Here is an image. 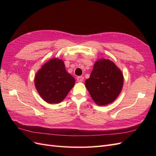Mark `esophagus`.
Segmentation results:
<instances>
[{
  "mask_svg": "<svg viewBox=\"0 0 156 156\" xmlns=\"http://www.w3.org/2000/svg\"><path fill=\"white\" fill-rule=\"evenodd\" d=\"M84 80V77L82 76H79L77 77V82H83Z\"/></svg>",
  "mask_w": 156,
  "mask_h": 156,
  "instance_id": "esophagus-1",
  "label": "esophagus"
}]
</instances>
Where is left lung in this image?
Returning a JSON list of instances; mask_svg holds the SVG:
<instances>
[{"mask_svg":"<svg viewBox=\"0 0 156 156\" xmlns=\"http://www.w3.org/2000/svg\"><path fill=\"white\" fill-rule=\"evenodd\" d=\"M121 71L109 60L96 61L85 86L93 100L99 105H105L115 100L123 86Z\"/></svg>","mask_w":156,"mask_h":156,"instance_id":"8db88e82","label":"left lung"}]
</instances>
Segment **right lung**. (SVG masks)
Segmentation results:
<instances>
[{
  "label": "right lung",
  "mask_w": 156,
  "mask_h": 156,
  "mask_svg": "<svg viewBox=\"0 0 156 156\" xmlns=\"http://www.w3.org/2000/svg\"><path fill=\"white\" fill-rule=\"evenodd\" d=\"M34 83L44 100L49 103H58L73 88L75 79L66 72L62 60L53 58L37 72Z\"/></svg>",
  "instance_id": "1"
}]
</instances>
